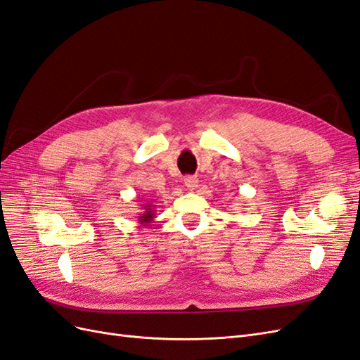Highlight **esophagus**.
<instances>
[{
    "instance_id": "esophagus-1",
    "label": "esophagus",
    "mask_w": 360,
    "mask_h": 360,
    "mask_svg": "<svg viewBox=\"0 0 360 360\" xmlns=\"http://www.w3.org/2000/svg\"><path fill=\"white\" fill-rule=\"evenodd\" d=\"M184 186H186L189 191H195L198 188V179L192 177V176L186 177V179H184Z\"/></svg>"
}]
</instances>
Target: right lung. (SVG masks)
<instances>
[{
	"label": "right lung",
	"mask_w": 360,
	"mask_h": 360,
	"mask_svg": "<svg viewBox=\"0 0 360 360\" xmlns=\"http://www.w3.org/2000/svg\"><path fill=\"white\" fill-rule=\"evenodd\" d=\"M141 209H143V212H141V213L136 216L139 224L147 225V224H150L151 221H155V217H156V205H155V204H151V202L143 204V205H141Z\"/></svg>",
	"instance_id": "right-lung-1"
}]
</instances>
